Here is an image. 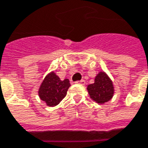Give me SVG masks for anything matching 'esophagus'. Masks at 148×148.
<instances>
[{"label":"esophagus","mask_w":148,"mask_h":148,"mask_svg":"<svg viewBox=\"0 0 148 148\" xmlns=\"http://www.w3.org/2000/svg\"><path fill=\"white\" fill-rule=\"evenodd\" d=\"M77 84H80V85H85L86 84V82H85V80H81V81H77Z\"/></svg>","instance_id":"34e87169"}]
</instances>
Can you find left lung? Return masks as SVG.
I'll list each match as a JSON object with an SVG mask.
<instances>
[{
  "label": "left lung",
  "instance_id": "1",
  "mask_svg": "<svg viewBox=\"0 0 148 148\" xmlns=\"http://www.w3.org/2000/svg\"><path fill=\"white\" fill-rule=\"evenodd\" d=\"M90 97L98 104L110 101L114 93L113 82L104 71H99L95 78V82L87 86Z\"/></svg>",
  "mask_w": 148,
  "mask_h": 148
}]
</instances>
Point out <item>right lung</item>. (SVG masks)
<instances>
[{
    "instance_id": "obj_1",
    "label": "right lung",
    "mask_w": 148,
    "mask_h": 148,
    "mask_svg": "<svg viewBox=\"0 0 148 148\" xmlns=\"http://www.w3.org/2000/svg\"><path fill=\"white\" fill-rule=\"evenodd\" d=\"M70 86L68 79L62 81L55 72L52 71L43 79L38 89V96L48 106H56L66 95Z\"/></svg>"
}]
</instances>
